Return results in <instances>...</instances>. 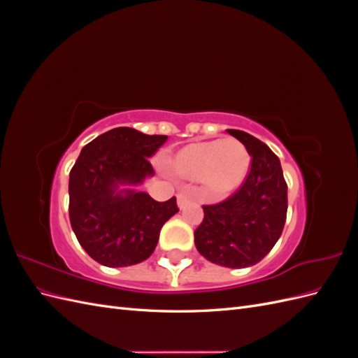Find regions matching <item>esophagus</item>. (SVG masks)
Segmentation results:
<instances>
[{"instance_id":"esophagus-1","label":"esophagus","mask_w":358,"mask_h":358,"mask_svg":"<svg viewBox=\"0 0 358 358\" xmlns=\"http://www.w3.org/2000/svg\"><path fill=\"white\" fill-rule=\"evenodd\" d=\"M192 197H191V192L187 189V191H182L178 194V204L180 209H185L187 206L191 203Z\"/></svg>"}]
</instances>
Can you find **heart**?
<instances>
[{
	"mask_svg": "<svg viewBox=\"0 0 358 358\" xmlns=\"http://www.w3.org/2000/svg\"><path fill=\"white\" fill-rule=\"evenodd\" d=\"M175 169L185 178L203 179L213 194H225L245 179L249 155L237 138H216L182 149L175 158Z\"/></svg>",
	"mask_w": 358,
	"mask_h": 358,
	"instance_id": "obj_1",
	"label": "heart"
}]
</instances>
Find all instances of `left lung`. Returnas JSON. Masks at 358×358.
Segmentation results:
<instances>
[{
	"instance_id": "obj_1",
	"label": "left lung",
	"mask_w": 358,
	"mask_h": 358,
	"mask_svg": "<svg viewBox=\"0 0 358 358\" xmlns=\"http://www.w3.org/2000/svg\"><path fill=\"white\" fill-rule=\"evenodd\" d=\"M227 131L245 145L251 167L229 199L203 206L204 218L194 231V242L209 262L243 268L262 262L282 234L288 187L272 149L241 129Z\"/></svg>"
}]
</instances>
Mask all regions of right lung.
Segmentation results:
<instances>
[{
    "label": "right lung",
    "mask_w": 358,
    "mask_h": 358,
    "mask_svg": "<svg viewBox=\"0 0 358 358\" xmlns=\"http://www.w3.org/2000/svg\"><path fill=\"white\" fill-rule=\"evenodd\" d=\"M167 136L113 128L86 145L70 171L69 215L80 246L107 267L145 262L162 225L179 212L176 197L157 201L146 192L117 189L138 185L155 171L149 158Z\"/></svg>",
    "instance_id": "add662e5"
}]
</instances>
